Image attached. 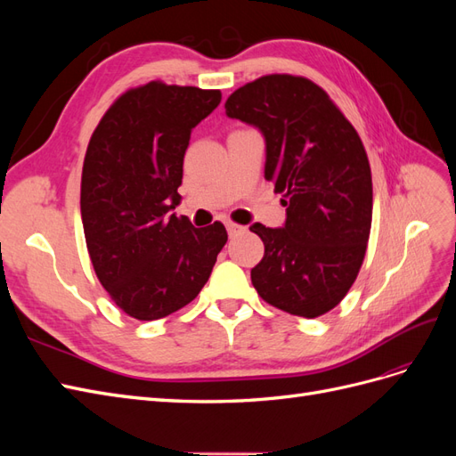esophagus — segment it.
Here are the masks:
<instances>
[{
    "instance_id": "obj_1",
    "label": "esophagus",
    "mask_w": 456,
    "mask_h": 456,
    "mask_svg": "<svg viewBox=\"0 0 456 456\" xmlns=\"http://www.w3.org/2000/svg\"><path fill=\"white\" fill-rule=\"evenodd\" d=\"M226 230H228L230 236H238V233L245 232V226H241V224H236V223H226Z\"/></svg>"
}]
</instances>
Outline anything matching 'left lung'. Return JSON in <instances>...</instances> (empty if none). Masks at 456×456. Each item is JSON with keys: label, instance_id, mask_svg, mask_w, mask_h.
<instances>
[{"label": "left lung", "instance_id": "left-lung-1", "mask_svg": "<svg viewBox=\"0 0 456 456\" xmlns=\"http://www.w3.org/2000/svg\"><path fill=\"white\" fill-rule=\"evenodd\" d=\"M226 116L266 141V181L283 194V228L255 223L265 256L251 270L268 305L317 317L346 297L363 265L372 218V181L360 134L314 81L270 74L233 91Z\"/></svg>", "mask_w": 456, "mask_h": 456}]
</instances>
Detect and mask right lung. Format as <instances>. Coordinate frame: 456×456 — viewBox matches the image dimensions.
<instances>
[{"instance_id": "1", "label": "right lung", "mask_w": 456, "mask_h": 456, "mask_svg": "<svg viewBox=\"0 0 456 456\" xmlns=\"http://www.w3.org/2000/svg\"><path fill=\"white\" fill-rule=\"evenodd\" d=\"M220 99L218 89L150 81L123 93L93 131L81 173L86 243L96 278L134 320L194 300L228 241L220 223L194 228L169 215L191 129Z\"/></svg>"}]
</instances>
